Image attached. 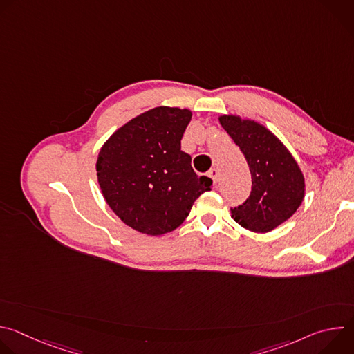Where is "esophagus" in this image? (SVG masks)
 Returning a JSON list of instances; mask_svg holds the SVG:
<instances>
[{
	"instance_id": "1",
	"label": "esophagus",
	"mask_w": 354,
	"mask_h": 354,
	"mask_svg": "<svg viewBox=\"0 0 354 354\" xmlns=\"http://www.w3.org/2000/svg\"><path fill=\"white\" fill-rule=\"evenodd\" d=\"M209 176L213 179L214 185H217V182H218V171H217L216 168H212V169L209 171Z\"/></svg>"
}]
</instances>
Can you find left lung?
Masks as SVG:
<instances>
[{"mask_svg":"<svg viewBox=\"0 0 354 354\" xmlns=\"http://www.w3.org/2000/svg\"><path fill=\"white\" fill-rule=\"evenodd\" d=\"M220 123L242 151L252 176L249 197L231 207L232 218L246 230L269 232L299 207L304 176L288 149L265 126L238 116H221Z\"/></svg>","mask_w":354,"mask_h":354,"instance_id":"obj_1","label":"left lung"}]
</instances>
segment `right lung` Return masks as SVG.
<instances>
[{
    "label": "right lung",
    "mask_w": 354,
    "mask_h": 354,
    "mask_svg": "<svg viewBox=\"0 0 354 354\" xmlns=\"http://www.w3.org/2000/svg\"><path fill=\"white\" fill-rule=\"evenodd\" d=\"M192 112L160 106L126 123L100 148L97 182L116 216L147 235L178 228L213 180L180 149Z\"/></svg>",
    "instance_id": "1"
}]
</instances>
